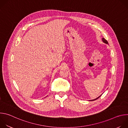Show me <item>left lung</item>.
<instances>
[{
	"instance_id": "1",
	"label": "left lung",
	"mask_w": 128,
	"mask_h": 128,
	"mask_svg": "<svg viewBox=\"0 0 128 128\" xmlns=\"http://www.w3.org/2000/svg\"><path fill=\"white\" fill-rule=\"evenodd\" d=\"M102 41H103V42H104L105 44H108V42L104 38H102ZM101 96H100L99 97H98V98H96V99H93V100H90V101H94V100H97V99H98Z\"/></svg>"
}]
</instances>
